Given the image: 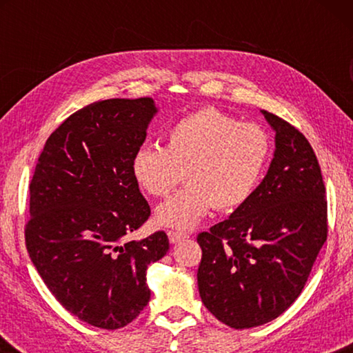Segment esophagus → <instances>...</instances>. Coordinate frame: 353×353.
<instances>
[{
    "label": "esophagus",
    "mask_w": 353,
    "mask_h": 353,
    "mask_svg": "<svg viewBox=\"0 0 353 353\" xmlns=\"http://www.w3.org/2000/svg\"><path fill=\"white\" fill-rule=\"evenodd\" d=\"M168 238H170V243H179L181 240H185V238H188L187 234H182V232H176V230H168Z\"/></svg>",
    "instance_id": "34e87169"
}]
</instances>
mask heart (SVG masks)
Instances as JSON below:
<instances>
[{"mask_svg":"<svg viewBox=\"0 0 353 353\" xmlns=\"http://www.w3.org/2000/svg\"><path fill=\"white\" fill-rule=\"evenodd\" d=\"M271 139L256 124L216 109H201L166 130L165 148L143 145L130 170L135 182L154 198H165L182 181L187 187L155 212L159 224L194 229L212 207L235 210L252 198L271 157Z\"/></svg>","mask_w":353,"mask_h":353,"instance_id":"1","label":"heart"}]
</instances>
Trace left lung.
I'll list each match as a JSON object with an SVG mask.
<instances>
[{
  "mask_svg": "<svg viewBox=\"0 0 353 353\" xmlns=\"http://www.w3.org/2000/svg\"><path fill=\"white\" fill-rule=\"evenodd\" d=\"M261 113L276 130L270 170L246 204L198 235L202 302L238 330L266 324L291 307L328 232L325 187L312 145L288 121Z\"/></svg>",
  "mask_w": 353,
  "mask_h": 353,
  "instance_id": "obj_1",
  "label": "left lung"
}]
</instances>
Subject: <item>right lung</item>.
Returning a JSON list of instances; mask_svg holds the SVG:
<instances>
[{"instance_id": "right-lung-1", "label": "right lung", "mask_w": 353, "mask_h": 353, "mask_svg": "<svg viewBox=\"0 0 353 353\" xmlns=\"http://www.w3.org/2000/svg\"><path fill=\"white\" fill-rule=\"evenodd\" d=\"M155 113L152 98L74 112L46 140L29 185L25 240L34 266L65 310L107 330L148 305L146 270L170 249L163 230L124 241L151 214L130 162Z\"/></svg>"}]
</instances>
